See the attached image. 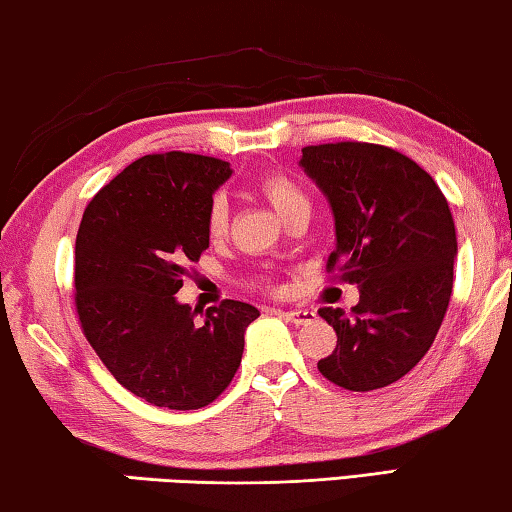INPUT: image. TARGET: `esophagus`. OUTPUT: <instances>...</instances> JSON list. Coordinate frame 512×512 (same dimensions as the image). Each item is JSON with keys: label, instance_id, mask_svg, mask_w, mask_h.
<instances>
[{"label": "esophagus", "instance_id": "1", "mask_svg": "<svg viewBox=\"0 0 512 512\" xmlns=\"http://www.w3.org/2000/svg\"><path fill=\"white\" fill-rule=\"evenodd\" d=\"M285 316L287 321L296 323V326H307V323L316 321V314L312 310H287V312H278Z\"/></svg>", "mask_w": 512, "mask_h": 512}]
</instances>
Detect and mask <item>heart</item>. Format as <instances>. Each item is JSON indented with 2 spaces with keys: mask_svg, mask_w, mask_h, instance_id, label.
<instances>
[{
  "mask_svg": "<svg viewBox=\"0 0 512 512\" xmlns=\"http://www.w3.org/2000/svg\"><path fill=\"white\" fill-rule=\"evenodd\" d=\"M259 193L266 198V202L278 212L282 221H289L291 216L303 212V209H310V200L303 193V189L289 180L287 175L273 173L262 177L259 182ZM227 230V200L223 196H216L209 202L207 209V232L212 239L223 237Z\"/></svg>",
  "mask_w": 512,
  "mask_h": 512,
  "instance_id": "b5f03b06",
  "label": "heart"
}]
</instances>
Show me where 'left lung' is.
I'll list each match as a JSON object with an SVG mask.
<instances>
[{"label":"left lung","mask_w":512,"mask_h":512,"mask_svg":"<svg viewBox=\"0 0 512 512\" xmlns=\"http://www.w3.org/2000/svg\"><path fill=\"white\" fill-rule=\"evenodd\" d=\"M298 166L335 221L328 269L360 285L353 314L321 307L337 348L319 360L332 383L369 392L403 378L431 348L449 307L458 255L449 202L424 168L371 143L303 148Z\"/></svg>","instance_id":"8db88e82"}]
</instances>
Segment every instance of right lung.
<instances>
[{
  "instance_id": "1",
  "label": "right lung",
  "mask_w": 512,
  "mask_h": 512,
  "mask_svg": "<svg viewBox=\"0 0 512 512\" xmlns=\"http://www.w3.org/2000/svg\"><path fill=\"white\" fill-rule=\"evenodd\" d=\"M227 161L148 154L88 202L75 243L77 312L113 378L152 405L198 410L232 383L243 335L259 310L225 300L196 310L177 300L184 266L209 248L207 209L230 180Z\"/></svg>"
}]
</instances>
